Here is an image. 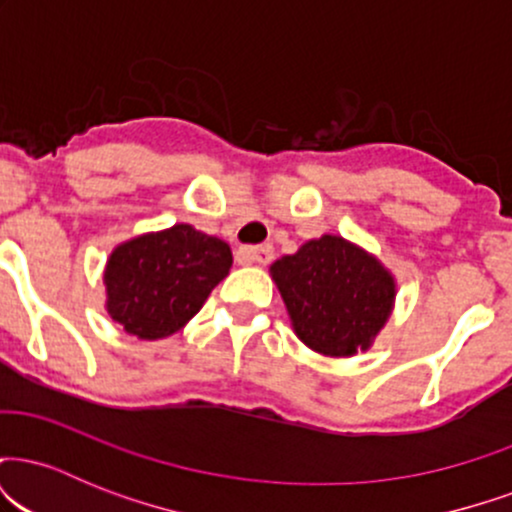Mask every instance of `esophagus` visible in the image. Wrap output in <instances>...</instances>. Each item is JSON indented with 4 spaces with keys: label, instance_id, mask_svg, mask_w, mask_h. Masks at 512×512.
<instances>
[{
    "label": "esophagus",
    "instance_id": "obj_1",
    "mask_svg": "<svg viewBox=\"0 0 512 512\" xmlns=\"http://www.w3.org/2000/svg\"><path fill=\"white\" fill-rule=\"evenodd\" d=\"M262 252H264V250H262ZM255 262H262V264H267V262H269V257H260V255H257V257H255Z\"/></svg>",
    "mask_w": 512,
    "mask_h": 512
}]
</instances>
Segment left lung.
I'll return each instance as SVG.
<instances>
[{"label": "left lung", "mask_w": 512, "mask_h": 512, "mask_svg": "<svg viewBox=\"0 0 512 512\" xmlns=\"http://www.w3.org/2000/svg\"><path fill=\"white\" fill-rule=\"evenodd\" d=\"M231 264V245L192 223L142 233L108 255L105 310L132 337L166 339L202 310Z\"/></svg>", "instance_id": "1"}]
</instances>
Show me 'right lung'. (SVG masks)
Segmentation results:
<instances>
[{
    "label": "right lung",
    "instance_id": "1",
    "mask_svg": "<svg viewBox=\"0 0 512 512\" xmlns=\"http://www.w3.org/2000/svg\"><path fill=\"white\" fill-rule=\"evenodd\" d=\"M296 337L322 356L368 351L395 310L390 269L361 245L325 233L269 267Z\"/></svg>",
    "mask_w": 512,
    "mask_h": 512
}]
</instances>
